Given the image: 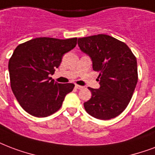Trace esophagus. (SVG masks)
Returning a JSON list of instances; mask_svg holds the SVG:
<instances>
[{
	"label": "esophagus",
	"mask_w": 155,
	"mask_h": 155,
	"mask_svg": "<svg viewBox=\"0 0 155 155\" xmlns=\"http://www.w3.org/2000/svg\"><path fill=\"white\" fill-rule=\"evenodd\" d=\"M75 88H77V89H83V88H84V87H83V86H80V85H78V84H76V85H75Z\"/></svg>",
	"instance_id": "esophagus-1"
}]
</instances>
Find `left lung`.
<instances>
[{
    "instance_id": "8db88e82",
    "label": "left lung",
    "mask_w": 155,
    "mask_h": 155,
    "mask_svg": "<svg viewBox=\"0 0 155 155\" xmlns=\"http://www.w3.org/2000/svg\"><path fill=\"white\" fill-rule=\"evenodd\" d=\"M80 49L90 56L99 73L98 89L90 88L92 97L84 103L88 114L99 120L120 115L129 103L138 80L135 55L123 41L105 34L78 39Z\"/></svg>"
}]
</instances>
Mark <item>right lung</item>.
I'll return each instance as SVG.
<instances>
[{
	"mask_svg": "<svg viewBox=\"0 0 155 155\" xmlns=\"http://www.w3.org/2000/svg\"><path fill=\"white\" fill-rule=\"evenodd\" d=\"M77 38L39 37L20 44L9 61L10 86L24 110L35 117H47L58 111L74 84L51 80L63 54L74 49Z\"/></svg>",
	"mask_w": 155,
	"mask_h": 155,
	"instance_id": "add662e5",
	"label": "right lung"
}]
</instances>
